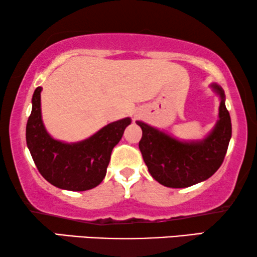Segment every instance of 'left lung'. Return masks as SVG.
I'll return each instance as SVG.
<instances>
[{
    "label": "left lung",
    "instance_id": "obj_1",
    "mask_svg": "<svg viewBox=\"0 0 257 257\" xmlns=\"http://www.w3.org/2000/svg\"><path fill=\"white\" fill-rule=\"evenodd\" d=\"M211 87L221 96L218 120L201 142H179L143 121L139 149L151 176L168 188H188L211 177L224 161L231 138L230 114L225 96L218 85Z\"/></svg>",
    "mask_w": 257,
    "mask_h": 257
}]
</instances>
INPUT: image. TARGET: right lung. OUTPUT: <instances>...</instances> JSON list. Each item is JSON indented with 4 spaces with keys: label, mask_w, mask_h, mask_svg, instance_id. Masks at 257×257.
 I'll return each mask as SVG.
<instances>
[{
    "label": "right lung",
    "mask_w": 257,
    "mask_h": 257,
    "mask_svg": "<svg viewBox=\"0 0 257 257\" xmlns=\"http://www.w3.org/2000/svg\"><path fill=\"white\" fill-rule=\"evenodd\" d=\"M41 87L33 94L32 113L27 121V146L39 172L56 188L85 191L95 188L106 176L111 153L131 119L111 122L79 143H62L46 131L41 118Z\"/></svg>",
    "instance_id": "right-lung-1"
}]
</instances>
